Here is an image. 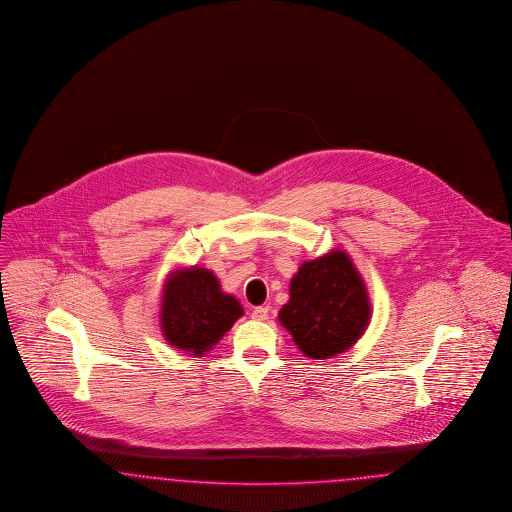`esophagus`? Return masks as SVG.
<instances>
[{
    "label": "esophagus",
    "mask_w": 512,
    "mask_h": 512,
    "mask_svg": "<svg viewBox=\"0 0 512 512\" xmlns=\"http://www.w3.org/2000/svg\"><path fill=\"white\" fill-rule=\"evenodd\" d=\"M268 312H270L268 307H255L251 310V318L257 320V322H265L266 318H268Z\"/></svg>",
    "instance_id": "34e87169"
}]
</instances>
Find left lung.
<instances>
[{"mask_svg": "<svg viewBox=\"0 0 512 512\" xmlns=\"http://www.w3.org/2000/svg\"><path fill=\"white\" fill-rule=\"evenodd\" d=\"M368 291L345 251L303 263L278 320L299 350L326 360L352 347L369 324Z\"/></svg>", "mask_w": 512, "mask_h": 512, "instance_id": "obj_1", "label": "left lung"}]
</instances>
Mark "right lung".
Here are the masks:
<instances>
[{
    "instance_id": "right-lung-1",
    "label": "right lung",
    "mask_w": 512,
    "mask_h": 512,
    "mask_svg": "<svg viewBox=\"0 0 512 512\" xmlns=\"http://www.w3.org/2000/svg\"><path fill=\"white\" fill-rule=\"evenodd\" d=\"M244 308L221 291L217 276L200 266L175 270L162 295V331L169 345L202 356L234 322Z\"/></svg>"
}]
</instances>
